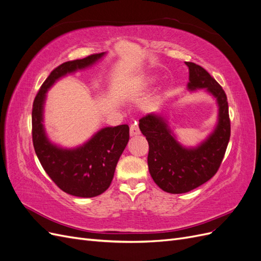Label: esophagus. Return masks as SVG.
<instances>
[{
    "label": "esophagus",
    "instance_id": "34e87169",
    "mask_svg": "<svg viewBox=\"0 0 261 261\" xmlns=\"http://www.w3.org/2000/svg\"><path fill=\"white\" fill-rule=\"evenodd\" d=\"M129 134H130V136H136V135H139V134H140L139 127H138V125H137L136 122L133 123V124L130 125V127H129Z\"/></svg>",
    "mask_w": 261,
    "mask_h": 261
}]
</instances>
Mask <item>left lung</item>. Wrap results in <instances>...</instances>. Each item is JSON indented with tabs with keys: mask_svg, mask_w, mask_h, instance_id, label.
<instances>
[{
	"mask_svg": "<svg viewBox=\"0 0 261 261\" xmlns=\"http://www.w3.org/2000/svg\"><path fill=\"white\" fill-rule=\"evenodd\" d=\"M188 88H207L218 100L219 123L209 138L196 149H185L173 137L161 116L147 114L139 120V128L149 145L148 168L154 183L164 192L183 194L215 176L224 158L231 136L227 98L224 90L206 69L193 62Z\"/></svg>",
	"mask_w": 261,
	"mask_h": 261,
	"instance_id": "left-lung-1",
	"label": "left lung"
}]
</instances>
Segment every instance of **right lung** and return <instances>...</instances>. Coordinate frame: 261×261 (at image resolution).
<instances>
[{"instance_id":"add662e5","label":"right lung","mask_w":261,"mask_h":261,"mask_svg":"<svg viewBox=\"0 0 261 261\" xmlns=\"http://www.w3.org/2000/svg\"><path fill=\"white\" fill-rule=\"evenodd\" d=\"M103 54H91L55 67L39 89L31 113L34 148L46 174L63 192L84 198L101 195L111 185L117 161L129 140L128 125L101 129L77 149H61L52 145L44 134L43 102L45 92L58 78L93 64Z\"/></svg>"}]
</instances>
